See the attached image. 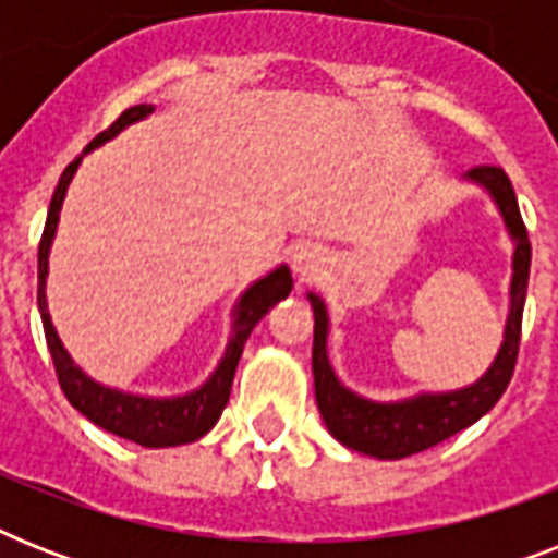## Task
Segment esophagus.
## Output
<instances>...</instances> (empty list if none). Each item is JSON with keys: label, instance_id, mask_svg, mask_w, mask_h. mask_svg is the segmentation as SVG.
<instances>
[{"label": "esophagus", "instance_id": "1", "mask_svg": "<svg viewBox=\"0 0 558 558\" xmlns=\"http://www.w3.org/2000/svg\"><path fill=\"white\" fill-rule=\"evenodd\" d=\"M322 263H324L322 245L304 243V245H298L295 254H292V266H295V271L301 275V278H306V275L318 271V266H322Z\"/></svg>", "mask_w": 558, "mask_h": 558}]
</instances>
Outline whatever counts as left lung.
<instances>
[{
  "label": "left lung",
  "mask_w": 558,
  "mask_h": 558,
  "mask_svg": "<svg viewBox=\"0 0 558 558\" xmlns=\"http://www.w3.org/2000/svg\"><path fill=\"white\" fill-rule=\"evenodd\" d=\"M463 179L484 187L504 217L515 252H512L510 280V315L504 327V341L489 371L466 388L446 390V393H416V397L397 399V402H373L344 388L336 376L327 356V332L330 315L322 298L310 292V304L315 313L313 336V376L315 402L322 411L327 432L353 451L371 454L379 460H399L416 451H425L437 442L449 440L451 434L463 432L477 423L489 408L501 399L515 371V356L521 344V313L527 298L530 278V240L524 219H521L519 199L512 191L510 177L501 168H472Z\"/></svg>",
  "instance_id": "8db88e82"
}]
</instances>
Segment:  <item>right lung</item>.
Wrapping results in <instances>:
<instances>
[{
  "instance_id": "1",
  "label": "right lung",
  "mask_w": 558,
  "mask_h": 558,
  "mask_svg": "<svg viewBox=\"0 0 558 558\" xmlns=\"http://www.w3.org/2000/svg\"><path fill=\"white\" fill-rule=\"evenodd\" d=\"M150 112L153 104H138V107H130L126 112H121V118L109 126L107 133H100L95 142L86 144L83 156L95 150V147H100L104 142H109V138H116L121 130H126L135 121H144ZM83 156H77L63 170L60 182H57L51 205H48L46 228H43V240H39L37 254V306L39 315H43V330H46L48 350H51V359H54L57 379H60V388H63L65 399L86 420L100 425L104 432L138 442L144 449L185 446V442L199 440L202 434H208L217 425L219 414H222V408H226L228 397H231V381H234L236 362L243 356L245 341L252 336L254 324L260 322L271 306L292 292V271H289V266L280 263L278 269H271L266 278L254 280L252 287L240 295V301L234 304V324H231V339H228L226 353L219 359L217 371L210 373L208 379L202 381L196 390H191V393H182V397H138V393H124V390L100 385V381H95L81 367L74 365V359L69 356V350L63 348V341L57 336L46 304L48 252H51V240L57 234V222H60V208H63L65 191H69V182H72V177L81 168Z\"/></svg>"
}]
</instances>
